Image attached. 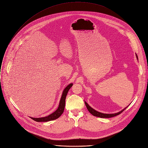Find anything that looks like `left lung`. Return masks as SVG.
I'll use <instances>...</instances> for the list:
<instances>
[{
	"label": "left lung",
	"mask_w": 148,
	"mask_h": 148,
	"mask_svg": "<svg viewBox=\"0 0 148 148\" xmlns=\"http://www.w3.org/2000/svg\"><path fill=\"white\" fill-rule=\"evenodd\" d=\"M136 57L138 58V56L136 55ZM85 102V104L86 105V107L88 109V111L94 116H97V117H100V118H111V117H114V116H115L116 115H119L120 114H121L126 108H127L128 107H126V108H125L123 110H122L121 111L118 112V113H115V114H103V113H101V112H98L97 111H95V110H94L93 108H92L90 105L86 102Z\"/></svg>",
	"instance_id": "1"
}]
</instances>
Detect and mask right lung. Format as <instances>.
I'll use <instances>...</instances> for the list:
<instances>
[{
  "label": "right lung",
  "mask_w": 148,
  "mask_h": 148,
  "mask_svg": "<svg viewBox=\"0 0 148 148\" xmlns=\"http://www.w3.org/2000/svg\"><path fill=\"white\" fill-rule=\"evenodd\" d=\"M72 86H73V84L72 83L70 84L69 85H68L67 87L64 90V91H63V92H62V94L60 101L59 106H58L57 110L55 112H54L51 114L49 115V116H47L45 117H42V118H32V117H30V118H32V119H33L34 121H35L36 122H47V121L56 119L58 118H59L61 115V114L63 113V112H64L66 96L67 95L69 90L70 89V88Z\"/></svg>",
  "instance_id": "add662e5"
}]
</instances>
